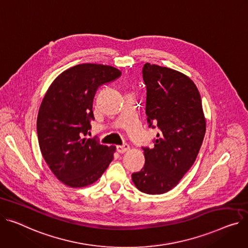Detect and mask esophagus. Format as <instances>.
Returning a JSON list of instances; mask_svg holds the SVG:
<instances>
[{
  "label": "esophagus",
  "mask_w": 248,
  "mask_h": 248,
  "mask_svg": "<svg viewBox=\"0 0 248 248\" xmlns=\"http://www.w3.org/2000/svg\"><path fill=\"white\" fill-rule=\"evenodd\" d=\"M127 151H129V146L127 144H124V145H118L117 146V152L119 154H124Z\"/></svg>",
  "instance_id": "34e87169"
}]
</instances>
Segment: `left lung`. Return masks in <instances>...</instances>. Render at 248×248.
<instances>
[{"instance_id":"1","label":"left lung","mask_w":248,"mask_h":248,"mask_svg":"<svg viewBox=\"0 0 248 248\" xmlns=\"http://www.w3.org/2000/svg\"><path fill=\"white\" fill-rule=\"evenodd\" d=\"M142 77L147 122L160 131L153 148H142L144 166L131 174V179L141 192L161 194L176 186L195 161L206 121L200 92L190 78L148 62L143 65Z\"/></svg>"}]
</instances>
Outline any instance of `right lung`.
<instances>
[{"instance_id":"right-lung-1","label":"right lung","mask_w":248,"mask_h":248,"mask_svg":"<svg viewBox=\"0 0 248 248\" xmlns=\"http://www.w3.org/2000/svg\"><path fill=\"white\" fill-rule=\"evenodd\" d=\"M121 74L107 64H78L60 74L43 98L37 119L40 150L49 170L65 186L93 185L113 159L114 145L86 136L94 119L96 90Z\"/></svg>"}]
</instances>
